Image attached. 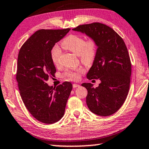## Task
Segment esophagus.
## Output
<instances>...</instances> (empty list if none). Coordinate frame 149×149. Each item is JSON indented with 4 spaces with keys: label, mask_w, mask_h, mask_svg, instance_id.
<instances>
[{
    "label": "esophagus",
    "mask_w": 149,
    "mask_h": 149,
    "mask_svg": "<svg viewBox=\"0 0 149 149\" xmlns=\"http://www.w3.org/2000/svg\"><path fill=\"white\" fill-rule=\"evenodd\" d=\"M79 87V85L75 84H73V87H74V88H77V87Z\"/></svg>",
    "instance_id": "esophagus-1"
}]
</instances>
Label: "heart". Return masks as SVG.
I'll list each match as a JSON object with an SVG mask.
<instances>
[{"mask_svg": "<svg viewBox=\"0 0 149 149\" xmlns=\"http://www.w3.org/2000/svg\"><path fill=\"white\" fill-rule=\"evenodd\" d=\"M62 47L78 55L83 63L90 64L94 61L97 52V45L93 39H89L85 41L82 37L77 35H70L63 40L61 42ZM61 54V49L58 45H54L50 51V57L52 62L55 65L58 64L59 58ZM85 71L82 67L77 68L70 69L65 72V76L70 80H77L79 78V75Z\"/></svg>", "mask_w": 149, "mask_h": 149, "instance_id": "heart-1", "label": "heart"}]
</instances>
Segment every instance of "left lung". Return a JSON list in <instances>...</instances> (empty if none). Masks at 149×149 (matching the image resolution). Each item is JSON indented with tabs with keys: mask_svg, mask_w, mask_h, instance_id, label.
I'll use <instances>...</instances> for the list:
<instances>
[{
	"mask_svg": "<svg viewBox=\"0 0 149 149\" xmlns=\"http://www.w3.org/2000/svg\"><path fill=\"white\" fill-rule=\"evenodd\" d=\"M72 30L94 40L97 47L87 77L99 79L100 83L96 88L90 83L81 84L87 90L88 108L100 116L114 114L124 103L130 89L132 65L124 41L114 29L97 22Z\"/></svg>",
	"mask_w": 149,
	"mask_h": 149,
	"instance_id": "left-lung-1",
	"label": "left lung"
}]
</instances>
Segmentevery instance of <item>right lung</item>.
<instances>
[{"label": "right lung", "mask_w": 149, "mask_h": 149, "mask_svg": "<svg viewBox=\"0 0 149 149\" xmlns=\"http://www.w3.org/2000/svg\"><path fill=\"white\" fill-rule=\"evenodd\" d=\"M70 29H40L22 45L17 57L16 80L25 106L39 122L51 124L64 114L72 84L64 82L56 87L47 84L56 72L50 51Z\"/></svg>", "instance_id": "right-lung-1"}]
</instances>
